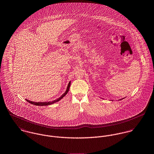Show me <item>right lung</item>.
Masks as SVG:
<instances>
[{"label":"right lung","instance_id":"add662e5","mask_svg":"<svg viewBox=\"0 0 154 154\" xmlns=\"http://www.w3.org/2000/svg\"><path fill=\"white\" fill-rule=\"evenodd\" d=\"M70 84H71V82H69V85L67 86V90H66V92H65L60 97H59L58 99L55 100H53V101H52V102H34L29 101V100H27V99H26V100L27 102H28L29 103H31V104H34V105H36V106H48V105L53 104V103H54L57 102H58L60 100H61L63 97H64V96L67 94V93H68V91H69V89Z\"/></svg>","mask_w":154,"mask_h":154}]
</instances>
